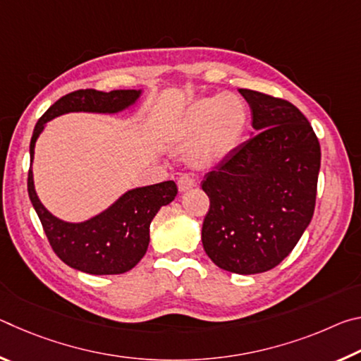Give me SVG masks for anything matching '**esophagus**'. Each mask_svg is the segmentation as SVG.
<instances>
[{"label":"esophagus","mask_w":361,"mask_h":361,"mask_svg":"<svg viewBox=\"0 0 361 361\" xmlns=\"http://www.w3.org/2000/svg\"><path fill=\"white\" fill-rule=\"evenodd\" d=\"M195 185H197V181H195V178L191 175H183L178 178V189L181 192L189 191V189H192Z\"/></svg>","instance_id":"esophagus-1"}]
</instances>
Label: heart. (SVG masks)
Wrapping results in <instances>:
<instances>
[{
  "label": "heart",
  "mask_w": 361,
  "mask_h": 361,
  "mask_svg": "<svg viewBox=\"0 0 361 361\" xmlns=\"http://www.w3.org/2000/svg\"><path fill=\"white\" fill-rule=\"evenodd\" d=\"M248 126V106L239 95L204 97L191 103L176 126V142L189 145L195 169H213L228 161Z\"/></svg>",
  "instance_id": "heart-1"
}]
</instances>
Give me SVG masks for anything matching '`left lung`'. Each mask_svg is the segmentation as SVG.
Listing matches in <instances>:
<instances>
[{"mask_svg": "<svg viewBox=\"0 0 361 361\" xmlns=\"http://www.w3.org/2000/svg\"><path fill=\"white\" fill-rule=\"evenodd\" d=\"M256 135L205 175L202 245L224 271H271L296 247L315 209L320 143L293 103L239 89Z\"/></svg>", "mask_w": 361, "mask_h": 361, "instance_id": "left-lung-1", "label": "left lung"}]
</instances>
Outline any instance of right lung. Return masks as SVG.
<instances>
[{
	"label": "right lung",
	"mask_w": 361,
	"mask_h": 361,
	"mask_svg": "<svg viewBox=\"0 0 361 361\" xmlns=\"http://www.w3.org/2000/svg\"><path fill=\"white\" fill-rule=\"evenodd\" d=\"M142 90H111L100 92L81 89L57 100L36 122L30 161L33 162L35 145L46 122L66 113L114 114L135 103ZM175 181L130 189L99 215L82 223H68L54 216L36 194L32 167L28 170V195L38 213L47 240L65 264L92 276L124 274L138 264L149 245V224L161 207L175 199Z\"/></svg>",
	"instance_id": "1"
}]
</instances>
